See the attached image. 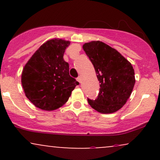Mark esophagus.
<instances>
[{"label": "esophagus", "mask_w": 160, "mask_h": 160, "mask_svg": "<svg viewBox=\"0 0 160 160\" xmlns=\"http://www.w3.org/2000/svg\"><path fill=\"white\" fill-rule=\"evenodd\" d=\"M77 80L80 83V82H81V77H78V78H77Z\"/></svg>", "instance_id": "1"}]
</instances>
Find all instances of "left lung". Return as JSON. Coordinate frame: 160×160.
<instances>
[{
    "instance_id": "left-lung-1",
    "label": "left lung",
    "mask_w": 160,
    "mask_h": 160,
    "mask_svg": "<svg viewBox=\"0 0 160 160\" xmlns=\"http://www.w3.org/2000/svg\"><path fill=\"white\" fill-rule=\"evenodd\" d=\"M82 49L92 63L100 91L95 100L88 103L101 113L119 111L126 103L135 83L132 64L117 49L99 40L85 43Z\"/></svg>"
}]
</instances>
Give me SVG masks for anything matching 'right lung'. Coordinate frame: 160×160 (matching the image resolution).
Instances as JSON below:
<instances>
[{"instance_id":"obj_1","label":"right lung","mask_w":160,"mask_h":160,"mask_svg":"<svg viewBox=\"0 0 160 160\" xmlns=\"http://www.w3.org/2000/svg\"><path fill=\"white\" fill-rule=\"evenodd\" d=\"M68 40L54 38L38 48L24 66L21 82L25 94L35 107L52 111L62 107L79 82L69 74L63 58Z\"/></svg>"}]
</instances>
